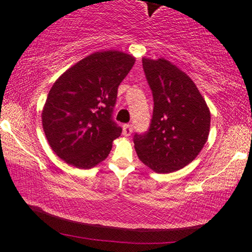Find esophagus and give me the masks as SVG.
Segmentation results:
<instances>
[{
    "label": "esophagus",
    "instance_id": "34e87169",
    "mask_svg": "<svg viewBox=\"0 0 252 252\" xmlns=\"http://www.w3.org/2000/svg\"><path fill=\"white\" fill-rule=\"evenodd\" d=\"M133 132V125H130V124H125V125L123 126V134L125 136H129L130 134Z\"/></svg>",
    "mask_w": 252,
    "mask_h": 252
}]
</instances>
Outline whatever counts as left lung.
I'll return each mask as SVG.
<instances>
[{"label": "left lung", "instance_id": "1", "mask_svg": "<svg viewBox=\"0 0 252 252\" xmlns=\"http://www.w3.org/2000/svg\"><path fill=\"white\" fill-rule=\"evenodd\" d=\"M153 91L149 132L134 135L137 157L156 173H171L191 163L208 141L211 115L194 81L165 58H142Z\"/></svg>", "mask_w": 252, "mask_h": 252}]
</instances>
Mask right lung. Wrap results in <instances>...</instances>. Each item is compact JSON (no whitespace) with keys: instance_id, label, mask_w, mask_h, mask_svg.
<instances>
[{"instance_id":"add662e5","label":"right lung","mask_w":252,"mask_h":252,"mask_svg":"<svg viewBox=\"0 0 252 252\" xmlns=\"http://www.w3.org/2000/svg\"><path fill=\"white\" fill-rule=\"evenodd\" d=\"M134 63L123 51H96L54 82L41 117L48 143L65 163L87 170L109 156L122 133L112 120L117 92Z\"/></svg>"}]
</instances>
